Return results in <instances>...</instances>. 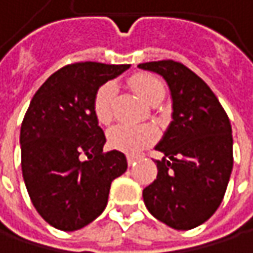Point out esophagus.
I'll list each match as a JSON object with an SVG mask.
<instances>
[{
  "label": "esophagus",
  "mask_w": 253,
  "mask_h": 253,
  "mask_svg": "<svg viewBox=\"0 0 253 253\" xmlns=\"http://www.w3.org/2000/svg\"><path fill=\"white\" fill-rule=\"evenodd\" d=\"M134 163H136V157L127 155V164H128V166H134Z\"/></svg>",
  "instance_id": "34e87169"
}]
</instances>
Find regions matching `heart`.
Listing matches in <instances>:
<instances>
[{"label": "heart", "instance_id": "b5f03b06", "mask_svg": "<svg viewBox=\"0 0 253 253\" xmlns=\"http://www.w3.org/2000/svg\"><path fill=\"white\" fill-rule=\"evenodd\" d=\"M130 87L149 105H157L166 95V87L158 77L152 75H136L128 82ZM116 101V86L108 82L101 84L92 101L93 116L101 125H108L113 120ZM155 137L154 128L149 126H127L117 125L110 128L107 140L110 148L134 155L146 148Z\"/></svg>", "mask_w": 253, "mask_h": 253}]
</instances>
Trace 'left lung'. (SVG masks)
<instances>
[{"label": "left lung", "instance_id": "left-lung-1", "mask_svg": "<svg viewBox=\"0 0 253 253\" xmlns=\"http://www.w3.org/2000/svg\"><path fill=\"white\" fill-rule=\"evenodd\" d=\"M166 79L173 122L155 149L157 178L143 189L148 211L176 230L205 223L220 207L233 169L231 125L210 86L173 60L139 64Z\"/></svg>", "mask_w": 253, "mask_h": 253}]
</instances>
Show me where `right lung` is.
<instances>
[{"mask_svg": "<svg viewBox=\"0 0 253 253\" xmlns=\"http://www.w3.org/2000/svg\"><path fill=\"white\" fill-rule=\"evenodd\" d=\"M128 64H69L33 95L20 130L22 171L30 201L52 227L75 231L102 214L114 178L127 170L123 152H104L93 116L96 89Z\"/></svg>", "mask_w": 253, "mask_h": 253, "instance_id": "add662e5", "label": "right lung"}]
</instances>
